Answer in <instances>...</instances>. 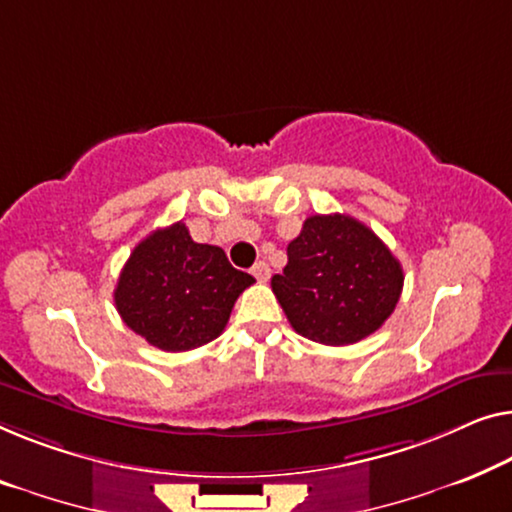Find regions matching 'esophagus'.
I'll list each match as a JSON object with an SVG mask.
<instances>
[{
  "instance_id": "obj_1",
  "label": "esophagus",
  "mask_w": 512,
  "mask_h": 512,
  "mask_svg": "<svg viewBox=\"0 0 512 512\" xmlns=\"http://www.w3.org/2000/svg\"><path fill=\"white\" fill-rule=\"evenodd\" d=\"M251 274H254L258 281H268L270 279V265L265 261H258L254 268H251Z\"/></svg>"
}]
</instances>
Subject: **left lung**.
I'll list each match as a JSON object with an SVG mask.
<instances>
[{
    "label": "left lung",
    "mask_w": 512,
    "mask_h": 512,
    "mask_svg": "<svg viewBox=\"0 0 512 512\" xmlns=\"http://www.w3.org/2000/svg\"><path fill=\"white\" fill-rule=\"evenodd\" d=\"M286 251L288 263L272 277V293L298 335L325 346L355 344L395 311L402 265L358 219L314 214Z\"/></svg>",
    "instance_id": "obj_1"
}]
</instances>
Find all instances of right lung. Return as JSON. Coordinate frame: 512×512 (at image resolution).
I'll return each instance as SVG.
<instances>
[{"mask_svg":"<svg viewBox=\"0 0 512 512\" xmlns=\"http://www.w3.org/2000/svg\"><path fill=\"white\" fill-rule=\"evenodd\" d=\"M254 277L235 270L214 244L191 240L177 221L136 244L115 288L122 321L161 351H191L224 332Z\"/></svg>","mask_w":512,"mask_h":512,"instance_id":"add662e5","label":"right lung"}]
</instances>
